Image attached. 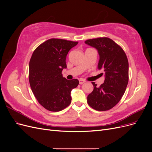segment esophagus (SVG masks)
<instances>
[{
    "instance_id": "1",
    "label": "esophagus",
    "mask_w": 152,
    "mask_h": 152,
    "mask_svg": "<svg viewBox=\"0 0 152 152\" xmlns=\"http://www.w3.org/2000/svg\"><path fill=\"white\" fill-rule=\"evenodd\" d=\"M86 82V81L84 80H83V79H80L79 80V84L81 85V84H83L84 83H85Z\"/></svg>"
}]
</instances>
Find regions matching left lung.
<instances>
[{
	"mask_svg": "<svg viewBox=\"0 0 152 152\" xmlns=\"http://www.w3.org/2000/svg\"><path fill=\"white\" fill-rule=\"evenodd\" d=\"M85 43L98 50V68L105 75L104 83L99 87L92 82L94 89L87 96V103L98 111H107L120 102L125 93L129 80L128 59L123 49L110 38L89 39Z\"/></svg>",
	"mask_w": 152,
	"mask_h": 152,
	"instance_id": "obj_1",
	"label": "left lung"
}]
</instances>
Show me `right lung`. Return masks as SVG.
<instances>
[{
	"instance_id": "obj_1",
	"label": "right lung",
	"mask_w": 152,
	"mask_h": 152,
	"mask_svg": "<svg viewBox=\"0 0 152 152\" xmlns=\"http://www.w3.org/2000/svg\"><path fill=\"white\" fill-rule=\"evenodd\" d=\"M78 42L50 39L39 45L29 63V82L38 102L50 112H59L71 103L70 93L79 85L77 79L62 75L66 55Z\"/></svg>"
}]
</instances>
